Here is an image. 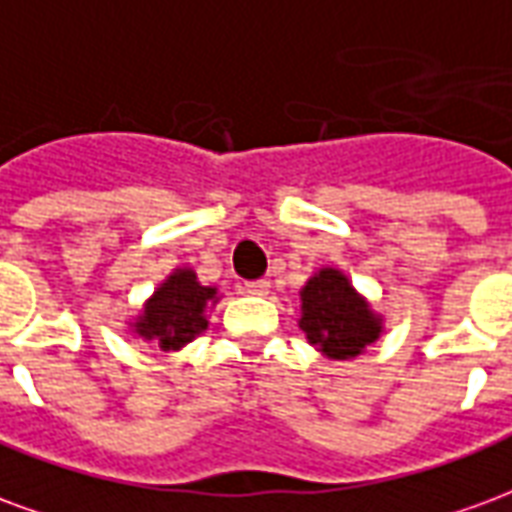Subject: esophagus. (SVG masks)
Instances as JSON below:
<instances>
[{"instance_id":"1","label":"esophagus","mask_w":512,"mask_h":512,"mask_svg":"<svg viewBox=\"0 0 512 512\" xmlns=\"http://www.w3.org/2000/svg\"><path fill=\"white\" fill-rule=\"evenodd\" d=\"M244 290L249 293V296H268L271 282H268V279H255V282H246Z\"/></svg>"}]
</instances>
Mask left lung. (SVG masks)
<instances>
[{
  "instance_id": "left-lung-1",
  "label": "left lung",
  "mask_w": 512,
  "mask_h": 512,
  "mask_svg": "<svg viewBox=\"0 0 512 512\" xmlns=\"http://www.w3.org/2000/svg\"><path fill=\"white\" fill-rule=\"evenodd\" d=\"M299 296V329L326 359H356L384 332V315L370 307L340 268H318Z\"/></svg>"
}]
</instances>
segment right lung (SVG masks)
Returning a JSON list of instances; mask_svg holds the SVG:
<instances>
[{"label": "right lung", "instance_id": "add662e5", "mask_svg": "<svg viewBox=\"0 0 512 512\" xmlns=\"http://www.w3.org/2000/svg\"><path fill=\"white\" fill-rule=\"evenodd\" d=\"M216 301L219 290L202 285L194 268H175L128 326L164 354L180 351L208 329V310Z\"/></svg>", "mask_w": 512, "mask_h": 512}]
</instances>
